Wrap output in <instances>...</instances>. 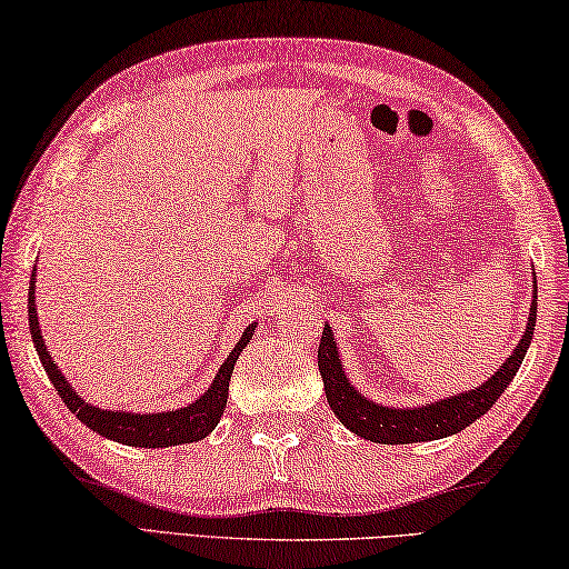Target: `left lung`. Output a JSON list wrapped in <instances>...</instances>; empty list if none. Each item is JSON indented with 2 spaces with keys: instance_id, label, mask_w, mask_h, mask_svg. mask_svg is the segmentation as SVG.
<instances>
[{
  "instance_id": "8db88e82",
  "label": "left lung",
  "mask_w": 569,
  "mask_h": 569,
  "mask_svg": "<svg viewBox=\"0 0 569 569\" xmlns=\"http://www.w3.org/2000/svg\"><path fill=\"white\" fill-rule=\"evenodd\" d=\"M537 322V279H535V300L529 308L527 330L513 348V353L506 358V363L498 369L491 379L480 383V387L462 391V395L430 401V405L412 407V409H395L383 407L379 401L361 397L356 387L348 381L340 363L336 338L330 333V326L322 328L320 348H318V369L326 383L328 405L336 417L343 422L348 430L356 432L363 440L379 445H407V442H427L440 440V437L456 435L473 425L478 417H483L488 409L496 405V399L503 395L513 376H517L523 356L529 351L531 336H535Z\"/></svg>"
}]
</instances>
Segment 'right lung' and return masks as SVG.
I'll use <instances>...</instances> for the list:
<instances>
[{"label":"right lung","instance_id":"add662e5","mask_svg":"<svg viewBox=\"0 0 569 569\" xmlns=\"http://www.w3.org/2000/svg\"><path fill=\"white\" fill-rule=\"evenodd\" d=\"M34 274L30 279V295H28V315H30V336L34 343V351H38L42 369H46L48 379L60 399L66 401V407L81 419L86 427H91L93 432L101 437H109V440H117L121 445H132V448H172V445H186V442H198L203 440L206 435L213 432L218 419L223 415L226 399H229V381L233 373L236 358L241 356L243 348L254 336L257 322L243 330L239 343L233 346V351L226 358L221 369H218L216 379L203 397H198L193 405L174 409V412H154V415H137V412H117V409H99L89 405L78 397V391L66 381V376L60 373L56 361L50 358V351L46 348V340L40 333L38 322V305H34Z\"/></svg>","mask_w":569,"mask_h":569}]
</instances>
